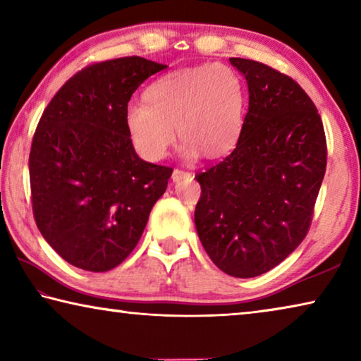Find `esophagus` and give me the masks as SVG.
Masks as SVG:
<instances>
[{
  "label": "esophagus",
  "mask_w": 361,
  "mask_h": 361,
  "mask_svg": "<svg viewBox=\"0 0 361 361\" xmlns=\"http://www.w3.org/2000/svg\"><path fill=\"white\" fill-rule=\"evenodd\" d=\"M190 176H191V173H188V171L176 169V170H173V173H171V180H173V183H178L185 178H190Z\"/></svg>",
  "instance_id": "obj_1"
}]
</instances>
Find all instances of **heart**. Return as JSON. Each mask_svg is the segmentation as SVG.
<instances>
[{
	"instance_id": "1",
	"label": "heart",
	"mask_w": 361,
	"mask_h": 361,
	"mask_svg": "<svg viewBox=\"0 0 361 361\" xmlns=\"http://www.w3.org/2000/svg\"><path fill=\"white\" fill-rule=\"evenodd\" d=\"M246 92L238 74L225 64H201L159 78L144 92V104L129 105L125 123L137 154L162 160L176 136L180 155L196 160L227 157L245 126Z\"/></svg>"
}]
</instances>
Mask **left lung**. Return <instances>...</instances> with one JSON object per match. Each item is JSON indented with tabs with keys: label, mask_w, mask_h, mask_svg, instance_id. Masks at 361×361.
Segmentation results:
<instances>
[{
	"label": "left lung",
	"mask_w": 361,
	"mask_h": 361,
	"mask_svg": "<svg viewBox=\"0 0 361 361\" xmlns=\"http://www.w3.org/2000/svg\"><path fill=\"white\" fill-rule=\"evenodd\" d=\"M248 85L238 146L197 173L195 222L212 262L232 277L261 276L297 250L308 232L326 171L324 128L292 78L266 64L230 58Z\"/></svg>",
	"instance_id": "obj_1"
}]
</instances>
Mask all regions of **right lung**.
<instances>
[{"mask_svg": "<svg viewBox=\"0 0 361 361\" xmlns=\"http://www.w3.org/2000/svg\"><path fill=\"white\" fill-rule=\"evenodd\" d=\"M166 64L141 56L82 69L58 90L32 141V209L43 238L69 264L106 272L137 245L171 169L136 154L128 102Z\"/></svg>", "mask_w": 361, "mask_h": 361, "instance_id": "right-lung-1", "label": "right lung"}]
</instances>
